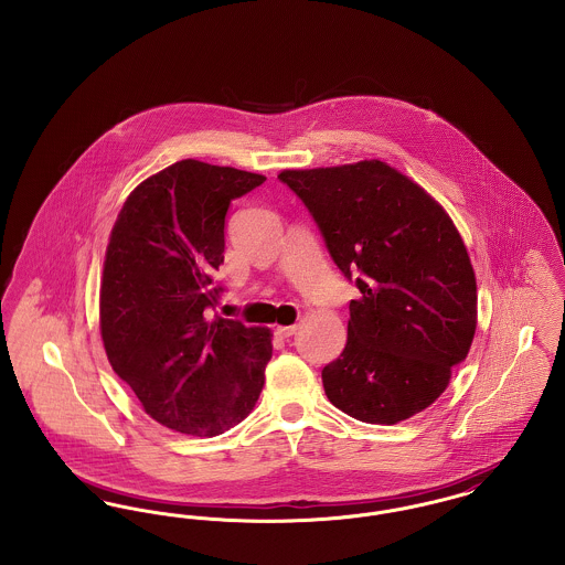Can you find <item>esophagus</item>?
I'll return each instance as SVG.
<instances>
[{
    "instance_id": "esophagus-1",
    "label": "esophagus",
    "mask_w": 565,
    "mask_h": 565,
    "mask_svg": "<svg viewBox=\"0 0 565 565\" xmlns=\"http://www.w3.org/2000/svg\"><path fill=\"white\" fill-rule=\"evenodd\" d=\"M297 332V327L292 324V327H277L275 329V334L279 337V339H288V337H292Z\"/></svg>"
}]
</instances>
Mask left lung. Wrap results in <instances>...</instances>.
<instances>
[{
	"mask_svg": "<svg viewBox=\"0 0 565 565\" xmlns=\"http://www.w3.org/2000/svg\"><path fill=\"white\" fill-rule=\"evenodd\" d=\"M332 263L356 281L348 343L322 369L348 416L395 425L439 397L476 332V277L448 213L395 168L365 160L284 170Z\"/></svg>",
	"mask_w": 565,
	"mask_h": 565,
	"instance_id": "left-lung-1",
	"label": "left lung"
}]
</instances>
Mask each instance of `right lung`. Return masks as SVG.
Segmentation results:
<instances>
[{
  "mask_svg": "<svg viewBox=\"0 0 565 565\" xmlns=\"http://www.w3.org/2000/svg\"><path fill=\"white\" fill-rule=\"evenodd\" d=\"M266 177L181 160L142 181L106 247L102 341L113 371L172 431L213 437L245 420L265 386L270 331L211 318L224 288V224Z\"/></svg>",
  "mask_w": 565,
  "mask_h": 565,
  "instance_id": "1",
  "label": "right lung"
}]
</instances>
